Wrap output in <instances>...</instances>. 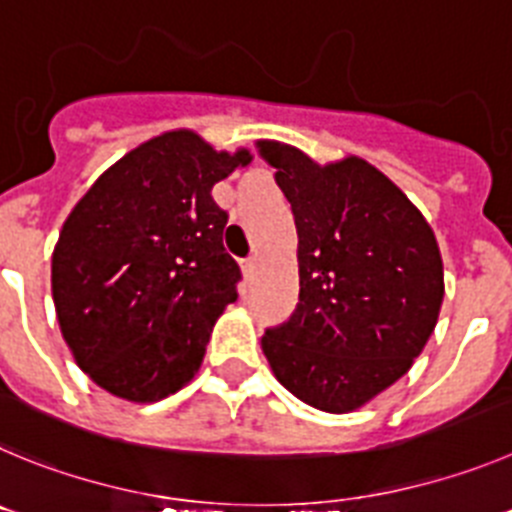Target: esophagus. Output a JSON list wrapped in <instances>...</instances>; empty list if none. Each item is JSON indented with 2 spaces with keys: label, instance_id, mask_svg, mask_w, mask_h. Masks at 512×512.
I'll return each instance as SVG.
<instances>
[{
  "label": "esophagus",
  "instance_id": "1",
  "mask_svg": "<svg viewBox=\"0 0 512 512\" xmlns=\"http://www.w3.org/2000/svg\"><path fill=\"white\" fill-rule=\"evenodd\" d=\"M257 265H260V260H257L255 255H252V257H247V260L242 262V273H245V278H252V275H255Z\"/></svg>",
  "mask_w": 512,
  "mask_h": 512
}]
</instances>
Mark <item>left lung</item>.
I'll return each mask as SVG.
<instances>
[{
  "label": "left lung",
  "instance_id": "1",
  "mask_svg": "<svg viewBox=\"0 0 512 512\" xmlns=\"http://www.w3.org/2000/svg\"><path fill=\"white\" fill-rule=\"evenodd\" d=\"M298 232V306L262 352L285 390L326 413L370 403L434 334L444 262L421 211L367 160L319 165L260 140Z\"/></svg>",
  "mask_w": 512,
  "mask_h": 512
}]
</instances>
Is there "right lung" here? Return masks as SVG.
I'll list each match as a JSON object with an SVG mask.
<instances>
[{
  "mask_svg": "<svg viewBox=\"0 0 512 512\" xmlns=\"http://www.w3.org/2000/svg\"><path fill=\"white\" fill-rule=\"evenodd\" d=\"M252 160L170 130L119 158L81 196L53 250V303L76 365L130 403L178 393L237 301L214 183Z\"/></svg>",
  "mask_w": 512,
  "mask_h": 512,
  "instance_id": "obj_1",
  "label": "right lung"
}]
</instances>
